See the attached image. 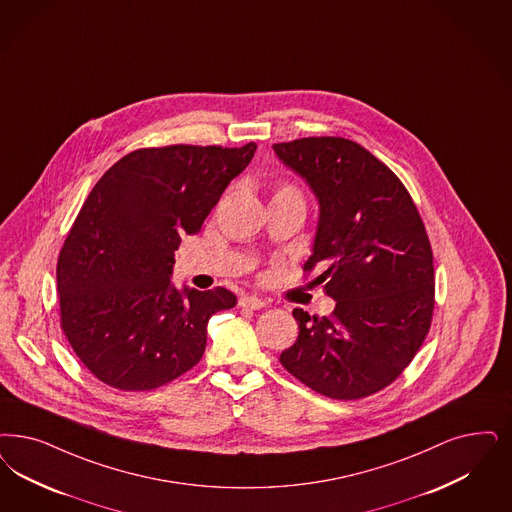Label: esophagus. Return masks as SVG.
Instances as JSON below:
<instances>
[{"mask_svg":"<svg viewBox=\"0 0 512 512\" xmlns=\"http://www.w3.org/2000/svg\"><path fill=\"white\" fill-rule=\"evenodd\" d=\"M238 304H240L242 308H251V310H261V308H265L266 306L265 300L259 299V297H255V295H244V297H240Z\"/></svg>","mask_w":512,"mask_h":512,"instance_id":"esophagus-1","label":"esophagus"}]
</instances>
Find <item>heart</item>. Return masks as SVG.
Listing matches in <instances>:
<instances>
[{"label": "heart", "instance_id": "1", "mask_svg": "<svg viewBox=\"0 0 512 512\" xmlns=\"http://www.w3.org/2000/svg\"><path fill=\"white\" fill-rule=\"evenodd\" d=\"M274 200H291V202L304 204V193L297 183L289 179H280L274 183V189H272V202Z\"/></svg>", "mask_w": 512, "mask_h": 512}]
</instances>
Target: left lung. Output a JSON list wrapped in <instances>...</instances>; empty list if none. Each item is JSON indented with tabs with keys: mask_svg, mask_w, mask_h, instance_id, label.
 <instances>
[{
	"mask_svg": "<svg viewBox=\"0 0 512 512\" xmlns=\"http://www.w3.org/2000/svg\"><path fill=\"white\" fill-rule=\"evenodd\" d=\"M319 200L314 253L336 300L331 316L295 308L297 342L280 363L304 386L338 401L363 399L397 380L420 350L435 308L429 236L403 181L359 143L312 136L272 145Z\"/></svg>",
	"mask_w": 512,
	"mask_h": 512,
	"instance_id": "left-lung-1",
	"label": "left lung"
}]
</instances>
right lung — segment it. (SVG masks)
Wrapping results in <instances>:
<instances>
[{"label":"right lung","mask_w":512,"mask_h":512,"mask_svg":"<svg viewBox=\"0 0 512 512\" xmlns=\"http://www.w3.org/2000/svg\"><path fill=\"white\" fill-rule=\"evenodd\" d=\"M257 145L143 147L90 191L56 263L60 327L100 382L157 389L193 369L208 321L236 297L170 283L181 236L196 234Z\"/></svg>","instance_id":"right-lung-1"}]
</instances>
